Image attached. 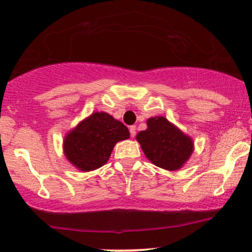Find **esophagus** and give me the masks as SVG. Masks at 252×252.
<instances>
[{"instance_id": "esophagus-1", "label": "esophagus", "mask_w": 252, "mask_h": 252, "mask_svg": "<svg viewBox=\"0 0 252 252\" xmlns=\"http://www.w3.org/2000/svg\"><path fill=\"white\" fill-rule=\"evenodd\" d=\"M129 131H130V136L134 137L135 135H136V126H131L130 128H129Z\"/></svg>"}]
</instances>
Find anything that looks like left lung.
<instances>
[{
    "label": "left lung",
    "mask_w": 252,
    "mask_h": 252,
    "mask_svg": "<svg viewBox=\"0 0 252 252\" xmlns=\"http://www.w3.org/2000/svg\"><path fill=\"white\" fill-rule=\"evenodd\" d=\"M147 126L136 136L145 156L165 170L181 168L192 153L191 139L164 117L149 118Z\"/></svg>",
    "instance_id": "obj_1"
}]
</instances>
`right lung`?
Returning <instances> with one entry per match:
<instances>
[{
	"mask_svg": "<svg viewBox=\"0 0 252 252\" xmlns=\"http://www.w3.org/2000/svg\"><path fill=\"white\" fill-rule=\"evenodd\" d=\"M128 137V128L122 122L109 113L95 112L65 136L64 153L79 170L92 171L109 160L118 141Z\"/></svg>",
	"mask_w": 252,
	"mask_h": 252,
	"instance_id": "obj_1",
	"label": "right lung"
}]
</instances>
